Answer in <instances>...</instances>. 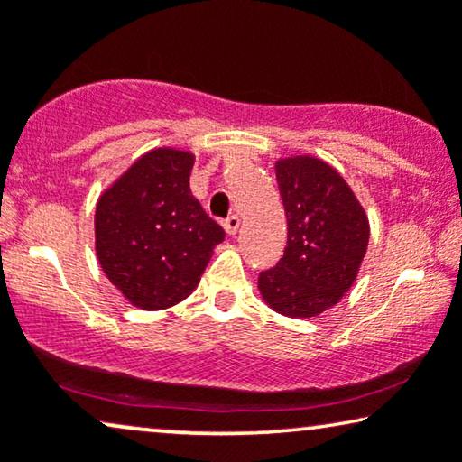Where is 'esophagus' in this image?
Listing matches in <instances>:
<instances>
[{
    "instance_id": "esophagus-1",
    "label": "esophagus",
    "mask_w": 462,
    "mask_h": 462,
    "mask_svg": "<svg viewBox=\"0 0 462 462\" xmlns=\"http://www.w3.org/2000/svg\"><path fill=\"white\" fill-rule=\"evenodd\" d=\"M239 225H242V220H239L237 214H231L229 218H225V220H223V226H225V231L229 233V236H236L237 229H239Z\"/></svg>"
}]
</instances>
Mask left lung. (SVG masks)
Segmentation results:
<instances>
[{"mask_svg":"<svg viewBox=\"0 0 462 462\" xmlns=\"http://www.w3.org/2000/svg\"><path fill=\"white\" fill-rule=\"evenodd\" d=\"M275 176L288 245L275 267L261 271L258 288L273 311L315 318L356 282L368 248V218L343 176L315 157L280 160Z\"/></svg>","mask_w":462,"mask_h":462,"instance_id":"obj_1","label":"left lung"}]
</instances>
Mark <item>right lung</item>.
<instances>
[{
    "mask_svg": "<svg viewBox=\"0 0 462 462\" xmlns=\"http://www.w3.org/2000/svg\"><path fill=\"white\" fill-rule=\"evenodd\" d=\"M193 162L187 151H149L97 204L100 267L132 305L147 311L187 299L225 239L189 187Z\"/></svg>",
    "mask_w": 462,
    "mask_h": 462,
    "instance_id": "obj_1",
    "label": "right lung"
}]
</instances>
